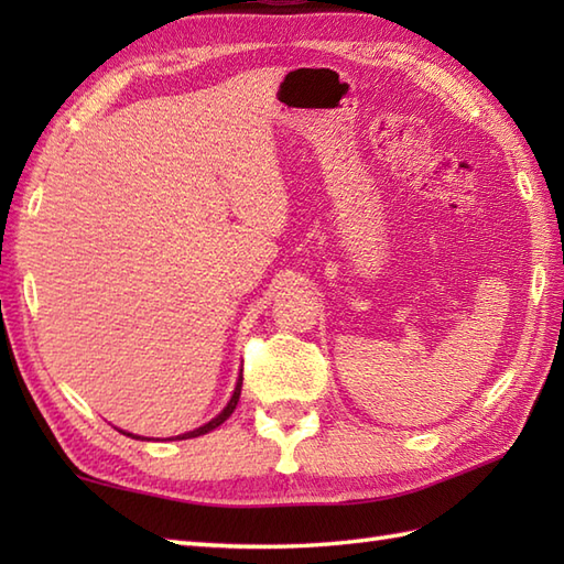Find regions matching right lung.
Wrapping results in <instances>:
<instances>
[{
    "label": "right lung",
    "mask_w": 564,
    "mask_h": 564,
    "mask_svg": "<svg viewBox=\"0 0 564 564\" xmlns=\"http://www.w3.org/2000/svg\"><path fill=\"white\" fill-rule=\"evenodd\" d=\"M239 392H242V373H239V378H237V386H235V390H232V398H230V402H227V404L223 406V412H220L218 416H213L208 424H203V426H198V429H194V431H186V434L172 436L170 441L196 438V436L208 434V431H213V429H218V426H220L223 422H227V419H230V414L235 412V406H237V402H239ZM118 431H121V429H118ZM121 434H126V436H130V438H138V441H150V438H145V436H135V434H130V431H121Z\"/></svg>",
    "instance_id": "right-lung-1"
}]
</instances>
